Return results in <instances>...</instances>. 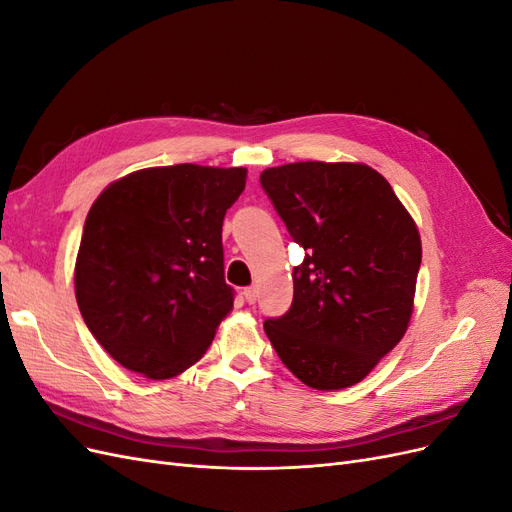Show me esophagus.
<instances>
[{"label": "esophagus", "mask_w": 512, "mask_h": 512, "mask_svg": "<svg viewBox=\"0 0 512 512\" xmlns=\"http://www.w3.org/2000/svg\"><path fill=\"white\" fill-rule=\"evenodd\" d=\"M243 297H245V301H247V303H250V305H252V303H256V297H258V290H256L254 286H250V288H245V290H243Z\"/></svg>", "instance_id": "34e87169"}]
</instances>
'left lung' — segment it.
I'll list each match as a JSON object with an SVG mask.
<instances>
[{
  "mask_svg": "<svg viewBox=\"0 0 512 512\" xmlns=\"http://www.w3.org/2000/svg\"><path fill=\"white\" fill-rule=\"evenodd\" d=\"M260 185L305 250L292 305L265 333L303 384L346 389L408 329L423 256L416 224L367 164L294 162L262 170Z\"/></svg>",
  "mask_w": 512,
  "mask_h": 512,
  "instance_id": "1",
  "label": "left lung"
}]
</instances>
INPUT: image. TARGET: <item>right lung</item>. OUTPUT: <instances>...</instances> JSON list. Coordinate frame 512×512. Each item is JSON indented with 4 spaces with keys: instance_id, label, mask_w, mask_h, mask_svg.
Segmentation results:
<instances>
[{
    "instance_id": "obj_1",
    "label": "right lung",
    "mask_w": 512,
    "mask_h": 512,
    "mask_svg": "<svg viewBox=\"0 0 512 512\" xmlns=\"http://www.w3.org/2000/svg\"><path fill=\"white\" fill-rule=\"evenodd\" d=\"M245 179V168H145L91 205L74 267L76 303L119 365L166 380L207 352L235 301L222 224Z\"/></svg>"
}]
</instances>
